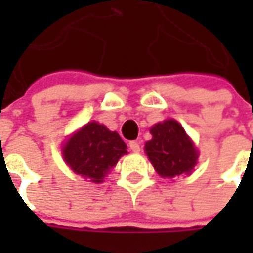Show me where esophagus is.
Here are the masks:
<instances>
[{
	"instance_id": "1",
	"label": "esophagus",
	"mask_w": 253,
	"mask_h": 253,
	"mask_svg": "<svg viewBox=\"0 0 253 253\" xmlns=\"http://www.w3.org/2000/svg\"><path fill=\"white\" fill-rule=\"evenodd\" d=\"M129 149H131L132 152H139V151H141V145H139V142H136V141L129 142Z\"/></svg>"
}]
</instances>
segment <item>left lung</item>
<instances>
[{"label":"left lung","mask_w":253,"mask_h":253,"mask_svg":"<svg viewBox=\"0 0 253 253\" xmlns=\"http://www.w3.org/2000/svg\"><path fill=\"white\" fill-rule=\"evenodd\" d=\"M151 133L152 139L145 143V152L159 176L173 179L193 171L199 151L179 122L166 120L155 124Z\"/></svg>","instance_id":"left-lung-1"}]
</instances>
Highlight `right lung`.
Here are the masks:
<instances>
[{
	"instance_id": "add662e5",
	"label": "right lung",
	"mask_w": 253,
	"mask_h": 253,
	"mask_svg": "<svg viewBox=\"0 0 253 253\" xmlns=\"http://www.w3.org/2000/svg\"><path fill=\"white\" fill-rule=\"evenodd\" d=\"M62 152L70 169L92 183H102L118 159L128 153L125 142L117 132L95 121L74 132Z\"/></svg>"
}]
</instances>
